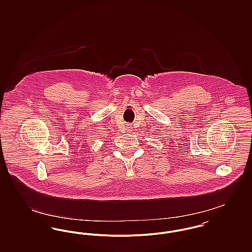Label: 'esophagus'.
I'll list each match as a JSON object with an SVG mask.
<instances>
[{"label": "esophagus", "instance_id": "esophagus-1", "mask_svg": "<svg viewBox=\"0 0 252 252\" xmlns=\"http://www.w3.org/2000/svg\"><path fill=\"white\" fill-rule=\"evenodd\" d=\"M128 128H130V127H129V126H128Z\"/></svg>", "mask_w": 252, "mask_h": 252}]
</instances>
